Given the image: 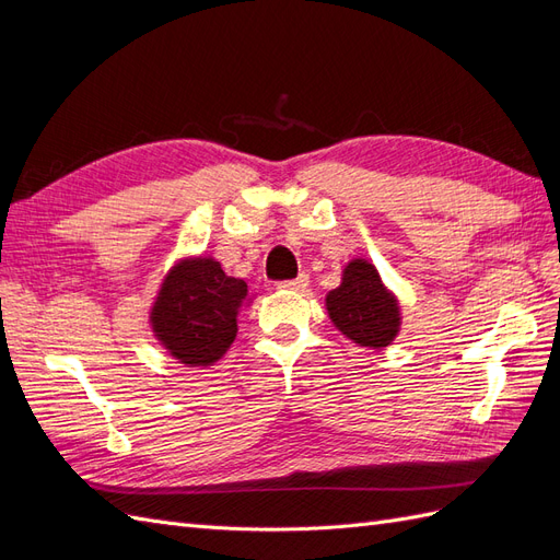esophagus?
I'll list each match as a JSON object with an SVG mask.
<instances>
[{"instance_id": "esophagus-1", "label": "esophagus", "mask_w": 560, "mask_h": 560, "mask_svg": "<svg viewBox=\"0 0 560 560\" xmlns=\"http://www.w3.org/2000/svg\"><path fill=\"white\" fill-rule=\"evenodd\" d=\"M308 284H311V278H308L306 273H301V276H296V278H292V280L278 282L280 290H290V292H306Z\"/></svg>"}]
</instances>
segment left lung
Segmentation results:
<instances>
[{
    "label": "left lung",
    "mask_w": 560,
    "mask_h": 560,
    "mask_svg": "<svg viewBox=\"0 0 560 560\" xmlns=\"http://www.w3.org/2000/svg\"><path fill=\"white\" fill-rule=\"evenodd\" d=\"M327 311L334 325L354 343L385 348L399 329V308L378 270L369 261L354 259L343 270V282L327 296Z\"/></svg>",
    "instance_id": "8db88e82"
}]
</instances>
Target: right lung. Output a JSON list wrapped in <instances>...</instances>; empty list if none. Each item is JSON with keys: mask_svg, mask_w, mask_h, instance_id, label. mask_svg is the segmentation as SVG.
Listing matches in <instances>:
<instances>
[{"mask_svg": "<svg viewBox=\"0 0 560 560\" xmlns=\"http://www.w3.org/2000/svg\"><path fill=\"white\" fill-rule=\"evenodd\" d=\"M247 299V282L229 278L219 261H182L165 278L151 322L182 364L208 366L233 343Z\"/></svg>", "mask_w": 560, "mask_h": 560, "instance_id": "1", "label": "right lung"}]
</instances>
